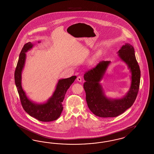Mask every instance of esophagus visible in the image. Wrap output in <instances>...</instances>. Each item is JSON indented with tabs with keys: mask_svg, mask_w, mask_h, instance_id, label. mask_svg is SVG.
<instances>
[{
	"mask_svg": "<svg viewBox=\"0 0 154 154\" xmlns=\"http://www.w3.org/2000/svg\"><path fill=\"white\" fill-rule=\"evenodd\" d=\"M77 80L78 81H79V82H81L82 81V78H81V77H80V76H79V77H77Z\"/></svg>",
	"mask_w": 154,
	"mask_h": 154,
	"instance_id": "34e87169",
	"label": "esophagus"
}]
</instances>
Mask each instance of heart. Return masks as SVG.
I'll return each instance as SVG.
<instances>
[{
	"label": "heart",
	"instance_id": "heart-1",
	"mask_svg": "<svg viewBox=\"0 0 154 154\" xmlns=\"http://www.w3.org/2000/svg\"><path fill=\"white\" fill-rule=\"evenodd\" d=\"M99 55V54H97V56H98V55Z\"/></svg>",
	"mask_w": 154,
	"mask_h": 154
}]
</instances>
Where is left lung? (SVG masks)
I'll return each mask as SVG.
<instances>
[{"label":"left lung","instance_id":"left-lung-1","mask_svg":"<svg viewBox=\"0 0 154 154\" xmlns=\"http://www.w3.org/2000/svg\"><path fill=\"white\" fill-rule=\"evenodd\" d=\"M119 59L127 65L131 73V85L126 95L119 99L107 97L100 82L109 66L110 61L103 60L87 72L84 79L88 107L99 117H116L130 108L137 95L140 82V70L132 45L125 43L118 51Z\"/></svg>","mask_w":154,"mask_h":154}]
</instances>
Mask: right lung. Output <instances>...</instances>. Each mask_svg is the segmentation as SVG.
Listing matches in <instances>:
<instances>
[{
  "instance_id": "add662e5",
  "label": "right lung",
  "mask_w": 154,
  "mask_h": 154,
  "mask_svg": "<svg viewBox=\"0 0 154 154\" xmlns=\"http://www.w3.org/2000/svg\"><path fill=\"white\" fill-rule=\"evenodd\" d=\"M33 45V43L28 42L22 48L15 70V83L24 110L31 117L35 118L38 121L50 122L57 119L60 117L63 110L62 102L66 92L77 77L74 75L70 78L59 80L55 91L46 102L36 103L30 100L22 89L21 74L26 60L25 53L31 50Z\"/></svg>"
}]
</instances>
